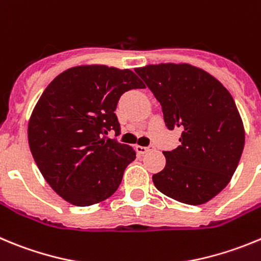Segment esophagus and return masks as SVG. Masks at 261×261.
<instances>
[{"instance_id":"obj_1","label":"esophagus","mask_w":261,"mask_h":261,"mask_svg":"<svg viewBox=\"0 0 261 261\" xmlns=\"http://www.w3.org/2000/svg\"><path fill=\"white\" fill-rule=\"evenodd\" d=\"M136 150H137L138 154H146V152L154 150V146H137Z\"/></svg>"}]
</instances>
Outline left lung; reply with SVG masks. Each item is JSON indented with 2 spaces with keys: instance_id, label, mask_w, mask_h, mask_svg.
Returning <instances> with one entry per match:
<instances>
[{
  "instance_id": "8db88e82",
  "label": "left lung",
  "mask_w": 261,
  "mask_h": 261,
  "mask_svg": "<svg viewBox=\"0 0 261 261\" xmlns=\"http://www.w3.org/2000/svg\"><path fill=\"white\" fill-rule=\"evenodd\" d=\"M135 71L162 106L167 128L182 130L180 146L163 152L166 167L152 176L155 188L186 204L208 202L229 184L245 146L233 97L214 76L190 64Z\"/></svg>"
}]
</instances>
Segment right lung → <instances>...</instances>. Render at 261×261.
I'll use <instances>...</instances> for the list:
<instances>
[{
  "label": "right lung",
  "mask_w": 261,
  "mask_h": 261,
  "mask_svg": "<svg viewBox=\"0 0 261 261\" xmlns=\"http://www.w3.org/2000/svg\"><path fill=\"white\" fill-rule=\"evenodd\" d=\"M145 88L130 70L72 67L47 85L31 115L28 143L38 169L57 194L87 207L118 190L133 147L107 137L120 135L115 110L121 95Z\"/></svg>",
  "instance_id": "add662e5"
}]
</instances>
